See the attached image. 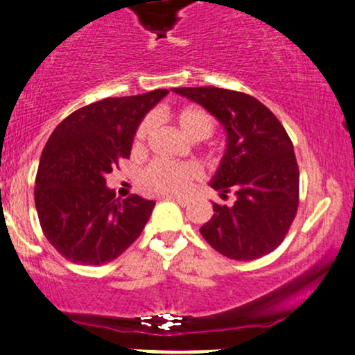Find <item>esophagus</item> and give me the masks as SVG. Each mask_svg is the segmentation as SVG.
Wrapping results in <instances>:
<instances>
[{
    "instance_id": "1",
    "label": "esophagus",
    "mask_w": 355,
    "mask_h": 355,
    "mask_svg": "<svg viewBox=\"0 0 355 355\" xmlns=\"http://www.w3.org/2000/svg\"><path fill=\"white\" fill-rule=\"evenodd\" d=\"M163 199L175 200V202H178L180 206H187V204H189V200L185 199V197H180V196H163Z\"/></svg>"
}]
</instances>
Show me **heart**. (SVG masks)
I'll list each match as a JSON object with an SVG mask.
<instances>
[{"label": "heart", "instance_id": "obj_1", "mask_svg": "<svg viewBox=\"0 0 355 355\" xmlns=\"http://www.w3.org/2000/svg\"><path fill=\"white\" fill-rule=\"evenodd\" d=\"M175 122L190 139H207L216 129V119L200 107H184L175 114ZM153 128V119L146 117L139 122L134 132V146L141 148ZM200 175V168L192 162H166L155 159L143 168L137 182L144 190L156 193L180 192L187 184Z\"/></svg>", "mask_w": 355, "mask_h": 355}]
</instances>
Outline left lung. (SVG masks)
<instances>
[{
  "label": "left lung",
  "mask_w": 355,
  "mask_h": 355,
  "mask_svg": "<svg viewBox=\"0 0 355 355\" xmlns=\"http://www.w3.org/2000/svg\"><path fill=\"white\" fill-rule=\"evenodd\" d=\"M200 103L225 125L227 148L211 187L233 206L212 204L214 214L200 234L216 252L233 260H255L274 252L296 218L300 168L279 119L252 95L233 89L173 88Z\"/></svg>",
  "instance_id": "8db88e82"
}]
</instances>
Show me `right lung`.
Masks as SVG:
<instances>
[{
	"label": "right lung",
	"instance_id": "1",
	"mask_svg": "<svg viewBox=\"0 0 355 355\" xmlns=\"http://www.w3.org/2000/svg\"><path fill=\"white\" fill-rule=\"evenodd\" d=\"M166 93L153 89L89 103L51 134L33 193L44 234L69 262H112L146 226L155 202L136 193L115 199L105 175L129 158L136 128Z\"/></svg>",
	"mask_w": 355,
	"mask_h": 355
}]
</instances>
